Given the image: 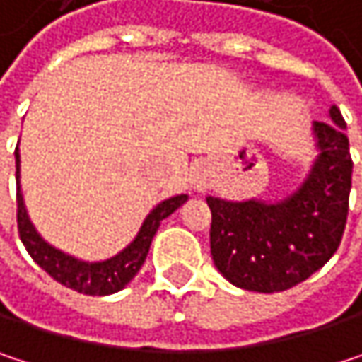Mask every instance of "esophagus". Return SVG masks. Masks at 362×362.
Returning a JSON list of instances; mask_svg holds the SVG:
<instances>
[{
	"label": "esophagus",
	"instance_id": "esophagus-1",
	"mask_svg": "<svg viewBox=\"0 0 362 362\" xmlns=\"http://www.w3.org/2000/svg\"><path fill=\"white\" fill-rule=\"evenodd\" d=\"M197 188H201V184H197Z\"/></svg>",
	"mask_w": 362,
	"mask_h": 362
}]
</instances>
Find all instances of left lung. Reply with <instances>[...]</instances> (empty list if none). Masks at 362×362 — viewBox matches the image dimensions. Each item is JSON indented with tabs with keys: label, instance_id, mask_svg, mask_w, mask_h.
Here are the masks:
<instances>
[{
	"label": "left lung",
	"instance_id": "left-lung-1",
	"mask_svg": "<svg viewBox=\"0 0 362 362\" xmlns=\"http://www.w3.org/2000/svg\"><path fill=\"white\" fill-rule=\"evenodd\" d=\"M329 115L333 124L315 123L321 155L298 192L281 203L207 197L211 257L233 285L259 293L285 291L337 252L348 220L352 157L341 112L331 107Z\"/></svg>",
	"mask_w": 362,
	"mask_h": 362
}]
</instances>
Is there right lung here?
Instances as JSON below:
<instances>
[{
	"label": "right lung",
	"instance_id": "right-lung-1",
	"mask_svg": "<svg viewBox=\"0 0 362 362\" xmlns=\"http://www.w3.org/2000/svg\"><path fill=\"white\" fill-rule=\"evenodd\" d=\"M16 180H18V148H16ZM18 186V182H16ZM186 194L172 197L163 203H159L144 220L138 237L123 250L117 253L115 257L105 259V262H81L75 259L66 253L54 250L52 245H47L33 228L25 203H23V194H21V186L16 188V222H18V235L23 245L27 247L29 255L35 259L37 264L58 283H62L64 287L86 293V296H109L119 289H123L140 270V266L146 259V253L151 250V241L159 228V224L174 214L182 203L186 201Z\"/></svg>",
	"mask_w": 362,
	"mask_h": 362
}]
</instances>
